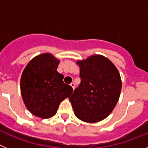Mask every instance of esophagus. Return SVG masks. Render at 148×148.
<instances>
[{
  "instance_id": "obj_1",
  "label": "esophagus",
  "mask_w": 148,
  "mask_h": 148,
  "mask_svg": "<svg viewBox=\"0 0 148 148\" xmlns=\"http://www.w3.org/2000/svg\"><path fill=\"white\" fill-rule=\"evenodd\" d=\"M70 86H71L72 88H73V90H75V83H73V82H72V83L70 84Z\"/></svg>"
}]
</instances>
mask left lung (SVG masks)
<instances>
[{"mask_svg": "<svg viewBox=\"0 0 148 148\" xmlns=\"http://www.w3.org/2000/svg\"><path fill=\"white\" fill-rule=\"evenodd\" d=\"M76 64L80 67L81 84L69 98L77 118L95 123L113 110L121 93L119 72L113 63L101 55H92Z\"/></svg>", "mask_w": 148, "mask_h": 148, "instance_id": "8db88e82", "label": "left lung"}]
</instances>
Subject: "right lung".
Segmentation results:
<instances>
[{
    "label": "right lung",
    "mask_w": 148,
    "mask_h": 148,
    "mask_svg": "<svg viewBox=\"0 0 148 148\" xmlns=\"http://www.w3.org/2000/svg\"><path fill=\"white\" fill-rule=\"evenodd\" d=\"M60 60L51 53L35 56L27 64L21 78V93L30 113L41 119L56 114L63 100L73 93V88L63 82L57 71Z\"/></svg>",
    "instance_id": "1"
}]
</instances>
